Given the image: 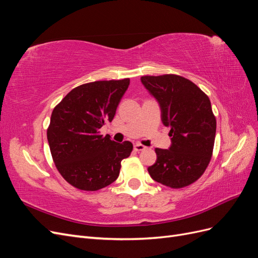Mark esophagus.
I'll return each instance as SVG.
<instances>
[{
  "instance_id": "esophagus-1",
  "label": "esophagus",
  "mask_w": 258,
  "mask_h": 258,
  "mask_svg": "<svg viewBox=\"0 0 258 258\" xmlns=\"http://www.w3.org/2000/svg\"><path fill=\"white\" fill-rule=\"evenodd\" d=\"M134 148H135V151H136V152H138V153H139V152H142V151H144L146 147H145L144 145H142V144H139V143H138V144H136V145H135V147H134Z\"/></svg>"
}]
</instances>
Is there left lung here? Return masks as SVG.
I'll use <instances>...</instances> for the list:
<instances>
[{
  "mask_svg": "<svg viewBox=\"0 0 258 258\" xmlns=\"http://www.w3.org/2000/svg\"><path fill=\"white\" fill-rule=\"evenodd\" d=\"M141 82L158 101L161 120L170 128L169 150L155 148L157 160L148 167L154 181L182 188L204 174L212 157L216 119L209 97L183 76H142Z\"/></svg>",
  "mask_w": 258,
  "mask_h": 258,
  "instance_id": "1",
  "label": "left lung"
}]
</instances>
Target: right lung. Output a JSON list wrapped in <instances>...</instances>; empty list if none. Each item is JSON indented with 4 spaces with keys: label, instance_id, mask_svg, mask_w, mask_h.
Listing matches in <instances>:
<instances>
[{
    "label": "right lung",
    "instance_id": "right-lung-1",
    "mask_svg": "<svg viewBox=\"0 0 258 258\" xmlns=\"http://www.w3.org/2000/svg\"><path fill=\"white\" fill-rule=\"evenodd\" d=\"M129 79L98 81L70 91L53 108L47 140L54 165L66 181L81 190L96 191L119 175L131 142L116 143L100 128L112 121L128 89Z\"/></svg>",
    "mask_w": 258,
    "mask_h": 258
}]
</instances>
